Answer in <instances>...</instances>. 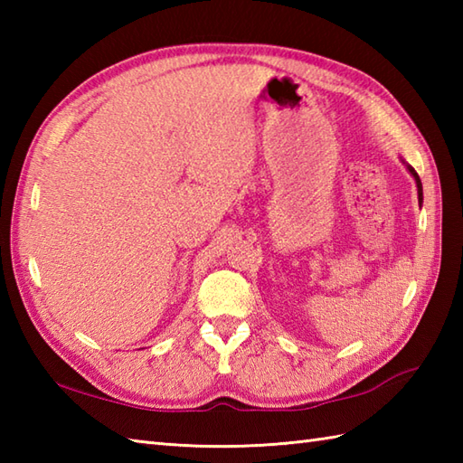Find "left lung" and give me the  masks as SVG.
<instances>
[{
    "mask_svg": "<svg viewBox=\"0 0 463 463\" xmlns=\"http://www.w3.org/2000/svg\"><path fill=\"white\" fill-rule=\"evenodd\" d=\"M408 171L411 173V175H414V179H416V184H418V199H420V204H421V181H420V176H418V173L414 171V169H411V166L408 165Z\"/></svg>",
    "mask_w": 463,
    "mask_h": 463,
    "instance_id": "8db88e82",
    "label": "left lung"
}]
</instances>
